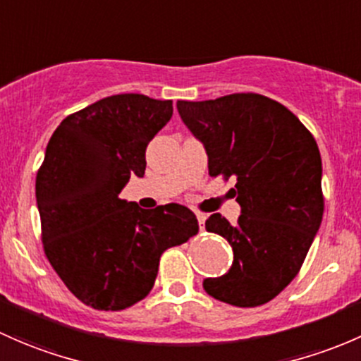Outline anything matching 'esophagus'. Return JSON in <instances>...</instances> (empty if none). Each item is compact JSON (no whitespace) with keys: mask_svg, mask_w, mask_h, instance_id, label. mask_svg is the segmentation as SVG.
Instances as JSON below:
<instances>
[{"mask_svg":"<svg viewBox=\"0 0 361 361\" xmlns=\"http://www.w3.org/2000/svg\"><path fill=\"white\" fill-rule=\"evenodd\" d=\"M196 219H198L200 228L203 229V226H205V221H207V215H205V214H202V212H198V214H196Z\"/></svg>","mask_w":361,"mask_h":361,"instance_id":"1","label":"esophagus"}]
</instances>
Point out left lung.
Returning <instances> with one entry per match:
<instances>
[{"instance_id": "1", "label": "left lung", "mask_w": 361, "mask_h": 361, "mask_svg": "<svg viewBox=\"0 0 361 361\" xmlns=\"http://www.w3.org/2000/svg\"><path fill=\"white\" fill-rule=\"evenodd\" d=\"M189 132L205 147L212 177H235V226L207 219L233 248L226 274L203 280L212 297L238 307L269 302L299 273L323 217L322 156L295 114L259 94L177 100Z\"/></svg>"}]
</instances>
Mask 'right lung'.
<instances>
[{"label": "right lung", "mask_w": 361, "mask_h": 361, "mask_svg": "<svg viewBox=\"0 0 361 361\" xmlns=\"http://www.w3.org/2000/svg\"><path fill=\"white\" fill-rule=\"evenodd\" d=\"M172 100L100 99L62 120L36 177L44 254L81 302L120 311L153 288L163 252L198 233L188 207L144 210L120 198L144 177L146 147L170 121Z\"/></svg>", "instance_id": "add662e5"}]
</instances>
